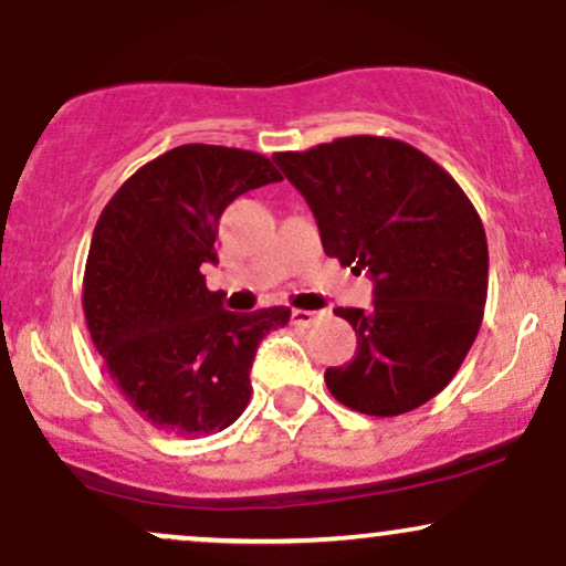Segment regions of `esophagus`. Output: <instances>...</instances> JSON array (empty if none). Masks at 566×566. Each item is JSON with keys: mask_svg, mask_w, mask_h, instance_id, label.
<instances>
[{"mask_svg": "<svg viewBox=\"0 0 566 566\" xmlns=\"http://www.w3.org/2000/svg\"><path fill=\"white\" fill-rule=\"evenodd\" d=\"M290 322L295 324V327H311V324L319 322V314H316V311H301V308H292Z\"/></svg>", "mask_w": 566, "mask_h": 566, "instance_id": "34e87169", "label": "esophagus"}]
</instances>
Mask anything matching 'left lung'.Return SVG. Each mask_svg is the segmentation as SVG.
Returning a JSON list of instances; mask_svg holds the SVG:
<instances>
[{
    "instance_id": "1",
    "label": "left lung",
    "mask_w": 566,
    "mask_h": 566,
    "mask_svg": "<svg viewBox=\"0 0 566 566\" xmlns=\"http://www.w3.org/2000/svg\"><path fill=\"white\" fill-rule=\"evenodd\" d=\"M308 201L322 247L375 282L373 308H335L356 356L327 367L340 405L394 418L454 378L482 327L490 252L463 188L409 143L350 135L274 154Z\"/></svg>"
}]
</instances>
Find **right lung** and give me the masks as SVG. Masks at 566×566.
Listing matches in <instances>:
<instances>
[{"label":"right lung","mask_w":566,"mask_h":566,"mask_svg":"<svg viewBox=\"0 0 566 566\" xmlns=\"http://www.w3.org/2000/svg\"><path fill=\"white\" fill-rule=\"evenodd\" d=\"M282 175L263 154L188 143L143 165L103 207L84 269V319L125 399L161 431L207 437L250 405V369L290 308L233 314L201 265L218 220Z\"/></svg>","instance_id":"add662e5"}]
</instances>
